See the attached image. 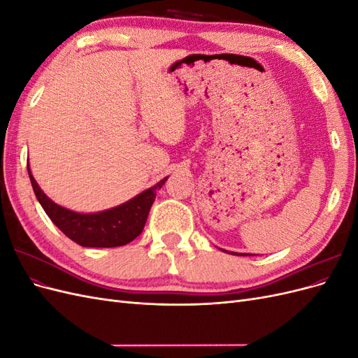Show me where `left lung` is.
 <instances>
[{"mask_svg":"<svg viewBox=\"0 0 358 358\" xmlns=\"http://www.w3.org/2000/svg\"><path fill=\"white\" fill-rule=\"evenodd\" d=\"M237 255H241V254H237ZM242 255H251V254H242Z\"/></svg>","mask_w":358,"mask_h":358,"instance_id":"8db88e82","label":"left lung"}]
</instances>
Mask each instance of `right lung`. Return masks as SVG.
<instances>
[{
	"instance_id": "add662e5",
	"label": "right lung",
	"mask_w": 358,
	"mask_h": 358,
	"mask_svg": "<svg viewBox=\"0 0 358 358\" xmlns=\"http://www.w3.org/2000/svg\"><path fill=\"white\" fill-rule=\"evenodd\" d=\"M27 167L36 197L40 201L41 208L45 209V212L52 220V222L69 239L80 246L88 248H115L134 241L143 231L150 206H152L157 196V191L167 180V178H164L155 187L143 191L133 200L117 206V208L99 213H78L53 203L40 189L36 179L32 178L28 162Z\"/></svg>"
}]
</instances>
